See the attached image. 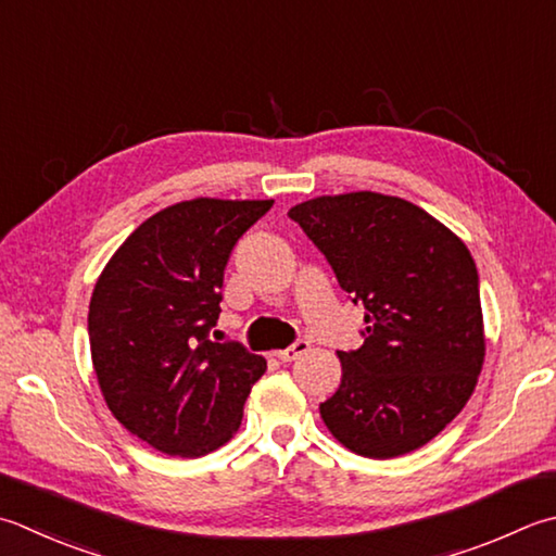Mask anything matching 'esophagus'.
I'll return each mask as SVG.
<instances>
[{
    "label": "esophagus",
    "instance_id": "34e87169",
    "mask_svg": "<svg viewBox=\"0 0 556 556\" xmlns=\"http://www.w3.org/2000/svg\"><path fill=\"white\" fill-rule=\"evenodd\" d=\"M308 350H311V342H308V340H299L296 344H291L289 350L277 352V356H279V362H293V358L303 356Z\"/></svg>",
    "mask_w": 556,
    "mask_h": 556
}]
</instances>
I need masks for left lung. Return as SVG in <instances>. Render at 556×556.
<instances>
[{
	"instance_id": "8db88e82",
	"label": "left lung",
	"mask_w": 556,
	"mask_h": 556,
	"mask_svg": "<svg viewBox=\"0 0 556 556\" xmlns=\"http://www.w3.org/2000/svg\"><path fill=\"white\" fill-rule=\"evenodd\" d=\"M289 216L364 306V344L337 352L340 388L320 417L344 448L397 458L460 415L480 378L486 337L470 250L421 206L383 192L320 194Z\"/></svg>"
}]
</instances>
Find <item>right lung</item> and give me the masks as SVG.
<instances>
[{"instance_id":"add662e5","label":"right lung","mask_w":556,"mask_h":556,"mask_svg":"<svg viewBox=\"0 0 556 556\" xmlns=\"http://www.w3.org/2000/svg\"><path fill=\"white\" fill-rule=\"evenodd\" d=\"M275 200L194 198L149 216L108 260L89 303L91 362L113 417L178 458L222 448L265 374L263 356L212 342L224 267Z\"/></svg>"}]
</instances>
